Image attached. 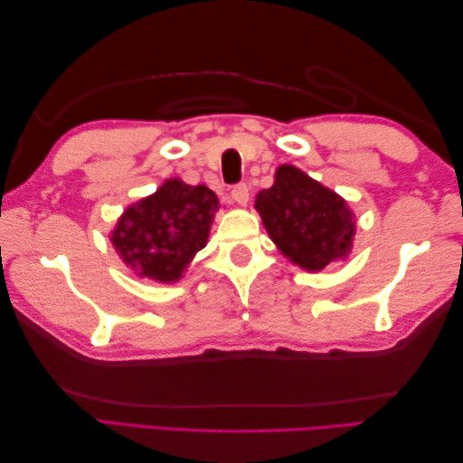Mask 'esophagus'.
Masks as SVG:
<instances>
[{
  "label": "esophagus",
  "instance_id": "34e87169",
  "mask_svg": "<svg viewBox=\"0 0 463 463\" xmlns=\"http://www.w3.org/2000/svg\"><path fill=\"white\" fill-rule=\"evenodd\" d=\"M231 196H232V201L237 203L239 206H247V203H249V199H250V189H249V184H247V183H239V184H234V186H232V191H231Z\"/></svg>",
  "mask_w": 463,
  "mask_h": 463
}]
</instances>
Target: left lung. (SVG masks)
Listing matches in <instances>:
<instances>
[{
  "mask_svg": "<svg viewBox=\"0 0 463 463\" xmlns=\"http://www.w3.org/2000/svg\"><path fill=\"white\" fill-rule=\"evenodd\" d=\"M264 229L279 250L304 270L346 259L356 221L346 201L292 165H280L274 184L257 194Z\"/></svg>",
  "mask_w": 463,
  "mask_h": 463,
  "instance_id": "left-lung-1",
  "label": "left lung"
}]
</instances>
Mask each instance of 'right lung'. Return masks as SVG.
Masks as SVG:
<instances>
[{
	"label": "right lung",
	"mask_w": 463,
	"mask_h": 463,
	"mask_svg": "<svg viewBox=\"0 0 463 463\" xmlns=\"http://www.w3.org/2000/svg\"><path fill=\"white\" fill-rule=\"evenodd\" d=\"M216 211L219 199L209 186L166 179L121 214L111 242L137 277L171 284L206 247Z\"/></svg>",
	"instance_id": "1"
}]
</instances>
